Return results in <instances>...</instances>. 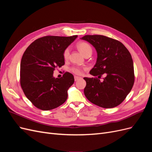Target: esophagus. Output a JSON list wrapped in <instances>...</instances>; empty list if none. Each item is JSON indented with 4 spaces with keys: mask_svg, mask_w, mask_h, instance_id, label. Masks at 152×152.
<instances>
[{
    "mask_svg": "<svg viewBox=\"0 0 152 152\" xmlns=\"http://www.w3.org/2000/svg\"><path fill=\"white\" fill-rule=\"evenodd\" d=\"M80 79V77H77V76H75L74 77V79H75V81H77L79 79Z\"/></svg>",
    "mask_w": 152,
    "mask_h": 152,
    "instance_id": "obj_1",
    "label": "esophagus"
}]
</instances>
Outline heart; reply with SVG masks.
<instances>
[{
    "instance_id": "obj_1",
    "label": "heart",
    "mask_w": 152,
    "mask_h": 152,
    "mask_svg": "<svg viewBox=\"0 0 152 152\" xmlns=\"http://www.w3.org/2000/svg\"><path fill=\"white\" fill-rule=\"evenodd\" d=\"M77 47L78 49L79 50V51L84 55V56L86 57L87 56H89V55L92 54V53H93V49H92L91 45L84 42H80L79 43H78L77 45ZM69 54H70V49L68 48H66L65 50H64L63 53V58L65 59H68L69 57ZM70 70L72 73H75L76 75H81L82 70V68L78 66H73L70 68Z\"/></svg>"
}]
</instances>
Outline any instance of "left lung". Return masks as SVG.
<instances>
[{"label": "left lung", "mask_w": 152, "mask_h": 152, "mask_svg": "<svg viewBox=\"0 0 152 152\" xmlns=\"http://www.w3.org/2000/svg\"><path fill=\"white\" fill-rule=\"evenodd\" d=\"M82 39L93 45L98 54L96 63L89 72L95 77L84 78L86 97L100 107H117L126 99L134 83V65L129 51L120 41L104 35H85ZM102 75L105 77L101 81Z\"/></svg>", "instance_id": "obj_1"}]
</instances>
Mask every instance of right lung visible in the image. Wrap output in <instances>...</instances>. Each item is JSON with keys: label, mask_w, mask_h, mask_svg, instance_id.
<instances>
[{"label": "right lung", "mask_w": 152, "mask_h": 152, "mask_svg": "<svg viewBox=\"0 0 152 152\" xmlns=\"http://www.w3.org/2000/svg\"><path fill=\"white\" fill-rule=\"evenodd\" d=\"M77 35H48L35 40L26 48L20 65L23 91L35 107L42 110L56 108L66 102L67 91L74 82L72 73L53 77L55 69L65 65L63 53Z\"/></svg>", "instance_id": "obj_1"}]
</instances>
